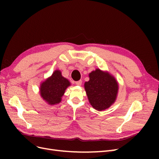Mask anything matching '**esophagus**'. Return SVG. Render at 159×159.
Listing matches in <instances>:
<instances>
[{"mask_svg":"<svg viewBox=\"0 0 159 159\" xmlns=\"http://www.w3.org/2000/svg\"><path fill=\"white\" fill-rule=\"evenodd\" d=\"M81 84H82V81H81V80H79V81H75V84L77 85H81Z\"/></svg>","mask_w":159,"mask_h":159,"instance_id":"obj_1","label":"esophagus"}]
</instances>
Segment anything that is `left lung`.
Here are the masks:
<instances>
[{
	"label": "left lung",
	"mask_w": 159,
	"mask_h": 159,
	"mask_svg": "<svg viewBox=\"0 0 159 159\" xmlns=\"http://www.w3.org/2000/svg\"><path fill=\"white\" fill-rule=\"evenodd\" d=\"M89 80L84 84L89 102L94 109L103 111L114 103L119 85L113 75L108 72L96 69L89 74Z\"/></svg>",
	"instance_id": "8db88e82"
}]
</instances>
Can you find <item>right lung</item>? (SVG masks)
<instances>
[{"label":"right lung","mask_w":159,"mask_h":159,"mask_svg":"<svg viewBox=\"0 0 159 159\" xmlns=\"http://www.w3.org/2000/svg\"><path fill=\"white\" fill-rule=\"evenodd\" d=\"M70 82L61 75L60 70H56L52 75L41 84L40 93L41 97L50 105H56L61 102L66 88Z\"/></svg>","instance_id":"1"}]
</instances>
